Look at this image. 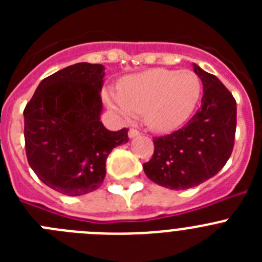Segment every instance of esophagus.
Instances as JSON below:
<instances>
[{
    "label": "esophagus",
    "mask_w": 262,
    "mask_h": 262,
    "mask_svg": "<svg viewBox=\"0 0 262 262\" xmlns=\"http://www.w3.org/2000/svg\"><path fill=\"white\" fill-rule=\"evenodd\" d=\"M139 135H140V133H139L138 129L131 128V129H129V131H128V136H129V138H131V139L136 138V136H139Z\"/></svg>",
    "instance_id": "esophagus-1"
}]
</instances>
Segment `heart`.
<instances>
[{
    "instance_id": "heart-1",
    "label": "heart",
    "mask_w": 262,
    "mask_h": 262,
    "mask_svg": "<svg viewBox=\"0 0 262 262\" xmlns=\"http://www.w3.org/2000/svg\"><path fill=\"white\" fill-rule=\"evenodd\" d=\"M201 93L202 82L194 72L156 68L123 78L119 92L106 89L103 98L123 119L143 113L152 131L170 133L190 118Z\"/></svg>"
}]
</instances>
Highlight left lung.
<instances>
[{
	"instance_id": "obj_1",
	"label": "left lung",
	"mask_w": 262,
	"mask_h": 262,
	"mask_svg": "<svg viewBox=\"0 0 262 262\" xmlns=\"http://www.w3.org/2000/svg\"><path fill=\"white\" fill-rule=\"evenodd\" d=\"M203 85L201 107L182 128L154 138L155 152L143 164L160 186L185 190L214 177L230 159L236 131V101L216 76L194 64Z\"/></svg>"
}]
</instances>
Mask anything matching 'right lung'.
I'll list each match as a JSON object with an SVG mask.
<instances>
[{
	"label": "right lung",
	"instance_id": "right-lung-1",
	"mask_svg": "<svg viewBox=\"0 0 262 262\" xmlns=\"http://www.w3.org/2000/svg\"><path fill=\"white\" fill-rule=\"evenodd\" d=\"M105 67L77 62L41 80L25 115L26 156L43 184L64 195L94 191L106 176V159L128 142V129L101 122Z\"/></svg>",
	"mask_w": 262,
	"mask_h": 262
}]
</instances>
